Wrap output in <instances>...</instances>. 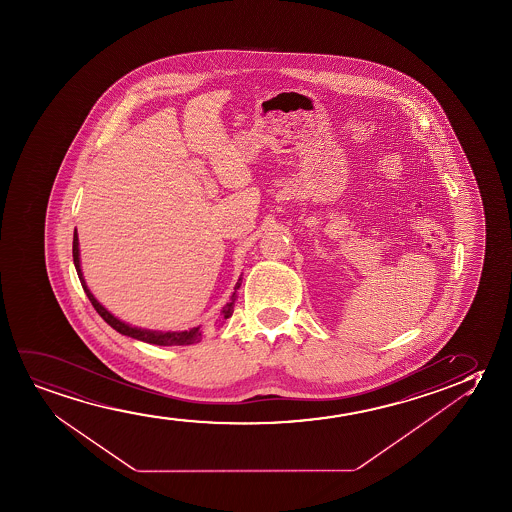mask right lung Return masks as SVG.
Segmentation results:
<instances>
[{
  "label": "right lung",
  "instance_id": "1",
  "mask_svg": "<svg viewBox=\"0 0 512 512\" xmlns=\"http://www.w3.org/2000/svg\"><path fill=\"white\" fill-rule=\"evenodd\" d=\"M73 264H75V269H77L82 288H84V292L87 294V297H89V301L92 302L94 309L98 311L99 316H101L110 327H113V329L117 330L122 336L133 337V339H138V341H143V343L157 344V346H185V344L199 343V341L203 339L204 330L201 325H199V327H192V329L189 330H183V332H162V330L138 329V327H131L129 323L120 322L119 318H115L108 309L103 308V306L99 304L98 299L91 294V290L85 285L84 274H82V267H80V250H78L77 232L73 234ZM241 281H243V278L239 276L238 283H236L234 292H232L231 295V301L227 302L224 308L220 309L217 320L213 322V329L222 327L225 320L231 318L232 313H234V302H236V297H238V288L241 287Z\"/></svg>",
  "mask_w": 512,
  "mask_h": 512
}]
</instances>
